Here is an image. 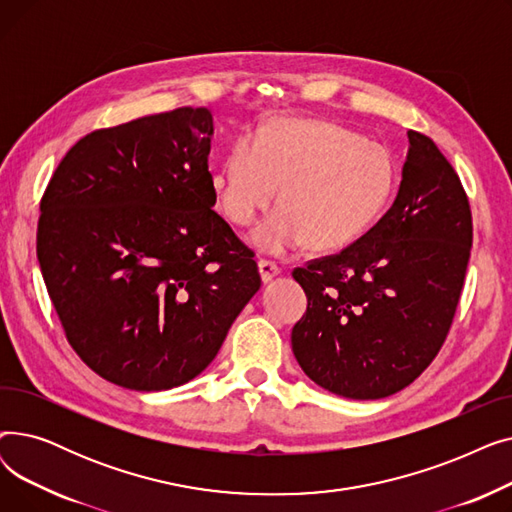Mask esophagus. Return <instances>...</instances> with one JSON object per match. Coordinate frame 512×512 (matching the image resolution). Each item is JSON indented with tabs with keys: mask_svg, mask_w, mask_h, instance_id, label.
<instances>
[{
	"mask_svg": "<svg viewBox=\"0 0 512 512\" xmlns=\"http://www.w3.org/2000/svg\"><path fill=\"white\" fill-rule=\"evenodd\" d=\"M257 265H259V274H261V280H263V282H270L274 276H278V274L282 272L280 265L274 263V261H270V259H259Z\"/></svg>",
	"mask_w": 512,
	"mask_h": 512,
	"instance_id": "1",
	"label": "esophagus"
}]
</instances>
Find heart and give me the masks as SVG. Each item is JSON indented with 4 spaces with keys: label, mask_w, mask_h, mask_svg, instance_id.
<instances>
[{
    "label": "heart",
    "mask_w": 512,
    "mask_h": 512,
    "mask_svg": "<svg viewBox=\"0 0 512 512\" xmlns=\"http://www.w3.org/2000/svg\"><path fill=\"white\" fill-rule=\"evenodd\" d=\"M220 211L251 226L276 201L253 245L282 255L307 245L332 253L353 245L380 220L392 199L390 153L340 124L319 118H272L255 139L232 143L209 178Z\"/></svg>",
    "instance_id": "b5f03b06"
}]
</instances>
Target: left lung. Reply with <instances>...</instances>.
<instances>
[{"instance_id":"8db88e82","label":"left lung","mask_w":512,"mask_h":512,"mask_svg":"<svg viewBox=\"0 0 512 512\" xmlns=\"http://www.w3.org/2000/svg\"><path fill=\"white\" fill-rule=\"evenodd\" d=\"M409 143L382 220L292 272L307 294L294 357L344 398H384L415 382L440 353L463 292L473 240L467 193L432 139L409 130Z\"/></svg>"}]
</instances>
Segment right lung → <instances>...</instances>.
<instances>
[{
    "instance_id": "1",
    "label": "right lung",
    "mask_w": 512,
    "mask_h": 512,
    "mask_svg": "<svg viewBox=\"0 0 512 512\" xmlns=\"http://www.w3.org/2000/svg\"><path fill=\"white\" fill-rule=\"evenodd\" d=\"M207 107L80 139L41 197L37 257L64 334L103 380L168 390L199 375L261 286L211 207Z\"/></svg>"
}]
</instances>
